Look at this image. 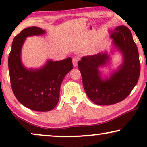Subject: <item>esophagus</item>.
Instances as JSON below:
<instances>
[{
  "mask_svg": "<svg viewBox=\"0 0 147 147\" xmlns=\"http://www.w3.org/2000/svg\"><path fill=\"white\" fill-rule=\"evenodd\" d=\"M78 59L77 57H74L73 59H72V62H73V65L74 67H76L78 65Z\"/></svg>",
  "mask_w": 147,
  "mask_h": 147,
  "instance_id": "esophagus-1",
  "label": "esophagus"
}]
</instances>
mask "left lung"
<instances>
[{"instance_id":"obj_1","label":"left lung","mask_w":147,"mask_h":147,"mask_svg":"<svg viewBox=\"0 0 147 147\" xmlns=\"http://www.w3.org/2000/svg\"><path fill=\"white\" fill-rule=\"evenodd\" d=\"M110 33L114 45L123 55L124 61L109 79L102 80L98 69L109 60L107 53L84 56L78 61L86 93L98 105H110L125 99L137 84L140 76L139 54L129 29L121 25Z\"/></svg>"}]
</instances>
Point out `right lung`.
<instances>
[{
	"instance_id": "right-lung-1",
	"label": "right lung",
	"mask_w": 147,
	"mask_h": 147,
	"mask_svg": "<svg viewBox=\"0 0 147 147\" xmlns=\"http://www.w3.org/2000/svg\"><path fill=\"white\" fill-rule=\"evenodd\" d=\"M45 33L37 27L22 30L14 38L9 56L10 81L16 98L25 107L39 112L49 111L55 107L61 82L73 69L71 57L57 61L49 60L39 69H27L23 65L21 51L26 37Z\"/></svg>"
}]
</instances>
